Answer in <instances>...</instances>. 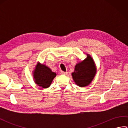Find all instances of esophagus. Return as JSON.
Returning <instances> with one entry per match:
<instances>
[{"mask_svg":"<svg viewBox=\"0 0 128 128\" xmlns=\"http://www.w3.org/2000/svg\"><path fill=\"white\" fill-rule=\"evenodd\" d=\"M60 74H62V75H67L68 74V72H62V71L61 72H60Z\"/></svg>","mask_w":128,"mask_h":128,"instance_id":"34e87169","label":"esophagus"}]
</instances>
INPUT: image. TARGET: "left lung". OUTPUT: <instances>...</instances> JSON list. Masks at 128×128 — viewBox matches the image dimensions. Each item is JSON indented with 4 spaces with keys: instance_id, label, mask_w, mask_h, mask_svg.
Segmentation results:
<instances>
[{
    "instance_id": "left-lung-1",
    "label": "left lung",
    "mask_w": 128,
    "mask_h": 128,
    "mask_svg": "<svg viewBox=\"0 0 128 128\" xmlns=\"http://www.w3.org/2000/svg\"><path fill=\"white\" fill-rule=\"evenodd\" d=\"M96 74V67L93 59L89 55L82 62L76 65L72 73L73 80L80 87H85L90 83Z\"/></svg>"
}]
</instances>
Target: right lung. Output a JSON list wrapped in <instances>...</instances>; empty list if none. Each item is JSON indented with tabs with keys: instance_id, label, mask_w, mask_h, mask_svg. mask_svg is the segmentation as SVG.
<instances>
[{
	"instance_id": "add662e5",
	"label": "right lung",
	"mask_w": 128,
	"mask_h": 128,
	"mask_svg": "<svg viewBox=\"0 0 128 128\" xmlns=\"http://www.w3.org/2000/svg\"><path fill=\"white\" fill-rule=\"evenodd\" d=\"M56 76L55 72H52L50 68L44 65H37L34 72L35 82L40 86L47 88L50 85L53 78Z\"/></svg>"
}]
</instances>
